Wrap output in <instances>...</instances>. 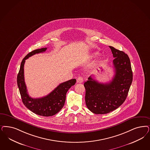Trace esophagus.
<instances>
[{
  "label": "esophagus",
  "instance_id": "34e87169",
  "mask_svg": "<svg viewBox=\"0 0 150 150\" xmlns=\"http://www.w3.org/2000/svg\"><path fill=\"white\" fill-rule=\"evenodd\" d=\"M77 83H83V78L82 77H79L77 79Z\"/></svg>",
  "mask_w": 150,
  "mask_h": 150
}]
</instances>
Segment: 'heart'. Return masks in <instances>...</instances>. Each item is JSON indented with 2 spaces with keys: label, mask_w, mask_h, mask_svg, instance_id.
<instances>
[{
  "label": "heart",
  "mask_w": 150,
  "mask_h": 150,
  "mask_svg": "<svg viewBox=\"0 0 150 150\" xmlns=\"http://www.w3.org/2000/svg\"><path fill=\"white\" fill-rule=\"evenodd\" d=\"M95 55H97V54H95Z\"/></svg>",
  "instance_id": "heart-1"
}]
</instances>
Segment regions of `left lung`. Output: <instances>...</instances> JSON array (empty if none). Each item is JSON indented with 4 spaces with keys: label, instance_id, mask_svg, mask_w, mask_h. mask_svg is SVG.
Returning <instances> with one entry per match:
<instances>
[{
    "label": "left lung",
    "instance_id": "obj_1",
    "mask_svg": "<svg viewBox=\"0 0 150 150\" xmlns=\"http://www.w3.org/2000/svg\"><path fill=\"white\" fill-rule=\"evenodd\" d=\"M113 54L115 75L112 81L103 83L90 76L84 83L85 103L89 110L95 114L109 113L124 103L132 81V71L128 55L109 46Z\"/></svg>",
    "mask_w": 150,
    "mask_h": 150
}]
</instances>
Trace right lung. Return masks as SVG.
<instances>
[{
  "label": "right lung",
  "instance_id": "right-lung-1",
  "mask_svg": "<svg viewBox=\"0 0 150 150\" xmlns=\"http://www.w3.org/2000/svg\"><path fill=\"white\" fill-rule=\"evenodd\" d=\"M47 47L36 49L27 54L21 62L17 76V83L24 105L33 112L42 116H52L59 112L65 104L66 95L69 89L76 83L73 79L59 85L52 92L41 98H33L28 93L24 80V67L25 60L36 54L45 52Z\"/></svg>",
  "mask_w": 150,
  "mask_h": 150
}]
</instances>
